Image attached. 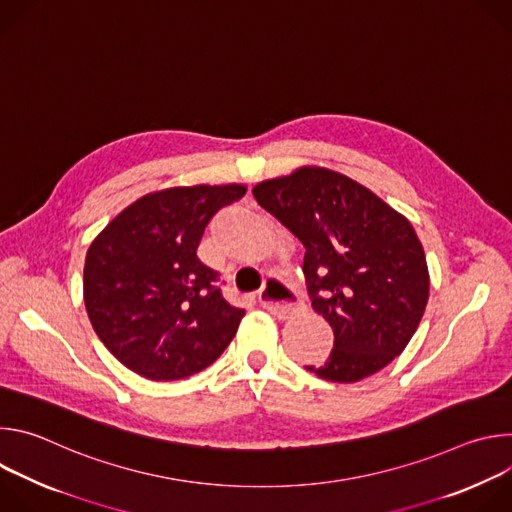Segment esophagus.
<instances>
[{
	"label": "esophagus",
	"mask_w": 512,
	"mask_h": 512,
	"mask_svg": "<svg viewBox=\"0 0 512 512\" xmlns=\"http://www.w3.org/2000/svg\"><path fill=\"white\" fill-rule=\"evenodd\" d=\"M259 304L267 312H271L279 318H287L291 312L298 308V298H296L294 291H291L283 281L267 279V283L259 291Z\"/></svg>",
	"instance_id": "34e87169"
}]
</instances>
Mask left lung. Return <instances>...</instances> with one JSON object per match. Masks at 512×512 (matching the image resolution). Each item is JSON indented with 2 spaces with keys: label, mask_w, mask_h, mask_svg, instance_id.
<instances>
[{
  "label": "left lung",
  "mask_w": 512,
  "mask_h": 512,
  "mask_svg": "<svg viewBox=\"0 0 512 512\" xmlns=\"http://www.w3.org/2000/svg\"><path fill=\"white\" fill-rule=\"evenodd\" d=\"M261 208L300 239L312 308L334 330L320 367L334 383L371 377L399 356L429 298L423 247L403 214L369 188L326 168L257 184Z\"/></svg>",
  "instance_id": "obj_1"
}]
</instances>
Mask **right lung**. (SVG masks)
Here are the masks:
<instances>
[{
	"mask_svg": "<svg viewBox=\"0 0 512 512\" xmlns=\"http://www.w3.org/2000/svg\"><path fill=\"white\" fill-rule=\"evenodd\" d=\"M247 188L184 186L141 196L91 243L85 306L109 352L152 381L200 373L225 352L245 310L231 306L218 273L198 257L210 218Z\"/></svg>",
	"mask_w": 512,
	"mask_h": 512,
	"instance_id": "add662e5",
	"label": "right lung"
}]
</instances>
